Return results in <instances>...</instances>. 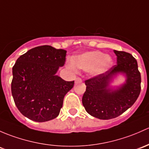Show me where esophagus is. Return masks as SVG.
Instances as JSON below:
<instances>
[{
  "mask_svg": "<svg viewBox=\"0 0 149 149\" xmlns=\"http://www.w3.org/2000/svg\"><path fill=\"white\" fill-rule=\"evenodd\" d=\"M82 82V80H81V78H76V80H75V83H81Z\"/></svg>",
  "mask_w": 149,
  "mask_h": 149,
  "instance_id": "1",
  "label": "esophagus"
}]
</instances>
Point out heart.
<instances>
[{"instance_id": "heart-1", "label": "heart", "mask_w": 149, "mask_h": 149, "mask_svg": "<svg viewBox=\"0 0 149 149\" xmlns=\"http://www.w3.org/2000/svg\"><path fill=\"white\" fill-rule=\"evenodd\" d=\"M112 64L111 56L99 51H91L73 56L72 61L67 62V66L73 70H76V67L89 70L92 76H96L107 71Z\"/></svg>"}]
</instances>
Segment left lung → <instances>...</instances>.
I'll list each match as a JSON object with an SVG mask.
<instances>
[{"label": "left lung", "mask_w": 149, "mask_h": 149, "mask_svg": "<svg viewBox=\"0 0 149 149\" xmlns=\"http://www.w3.org/2000/svg\"><path fill=\"white\" fill-rule=\"evenodd\" d=\"M116 65L99 76L85 81L86 90L82 98L88 113L101 120L118 117L134 105L141 92V74L131 54L114 50ZM122 74L126 78L120 86L112 87L113 80Z\"/></svg>", "instance_id": "8db88e82"}]
</instances>
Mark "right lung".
I'll list each match as a JSON object with an SVG mask.
<instances>
[{
    "label": "right lung",
    "instance_id": "1",
    "mask_svg": "<svg viewBox=\"0 0 149 149\" xmlns=\"http://www.w3.org/2000/svg\"><path fill=\"white\" fill-rule=\"evenodd\" d=\"M66 51L41 46L28 51L13 67L11 92L15 106L24 116L45 122L59 115L65 94L74 81L56 75L64 65Z\"/></svg>",
    "mask_w": 149,
    "mask_h": 149
}]
</instances>
